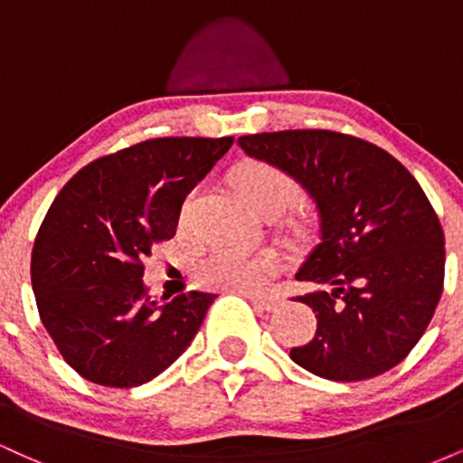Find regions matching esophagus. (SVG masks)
Segmentation results:
<instances>
[{
  "label": "esophagus",
  "mask_w": 463,
  "mask_h": 463,
  "mask_svg": "<svg viewBox=\"0 0 463 463\" xmlns=\"http://www.w3.org/2000/svg\"><path fill=\"white\" fill-rule=\"evenodd\" d=\"M243 296H246V298L261 311H274L280 307V298H276V296H257V294H243Z\"/></svg>",
  "instance_id": "esophagus-1"
}]
</instances>
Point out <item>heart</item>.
<instances>
[{
    "instance_id": "1",
    "label": "heart",
    "mask_w": 463,
    "mask_h": 463,
    "mask_svg": "<svg viewBox=\"0 0 463 463\" xmlns=\"http://www.w3.org/2000/svg\"><path fill=\"white\" fill-rule=\"evenodd\" d=\"M232 183L241 198L248 202L254 213L265 209H291L300 198L298 184L285 172L268 163H248L239 167ZM279 261L272 254H248L231 252V250H211L202 254L194 263V274L200 285L211 289L228 291H259L276 272Z\"/></svg>"
}]
</instances>
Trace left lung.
Returning a JSON list of instances; mask_svg holds the SVG:
<instances>
[{
    "instance_id": "left-lung-1",
    "label": "left lung",
    "mask_w": 463,
    "mask_h": 463,
    "mask_svg": "<svg viewBox=\"0 0 463 463\" xmlns=\"http://www.w3.org/2000/svg\"><path fill=\"white\" fill-rule=\"evenodd\" d=\"M250 158L274 165L309 194L317 243L296 274L317 317L289 357L328 381H364L407 357L444 285V231L418 180L392 154L331 130L239 137Z\"/></svg>"
}]
</instances>
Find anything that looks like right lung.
<instances>
[{
    "instance_id": "add662e5",
    "label": "right lung",
    "mask_w": 463,
    "mask_h": 463,
    "mask_svg": "<svg viewBox=\"0 0 463 463\" xmlns=\"http://www.w3.org/2000/svg\"><path fill=\"white\" fill-rule=\"evenodd\" d=\"M232 137H165L82 167L52 202L32 250V289L62 359L91 383L137 387L194 342L215 294L156 302L143 259L176 235L187 194Z\"/></svg>"
}]
</instances>
